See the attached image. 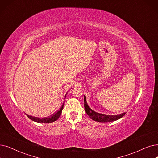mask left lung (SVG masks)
I'll return each mask as SVG.
<instances>
[{
  "label": "left lung",
  "mask_w": 158,
  "mask_h": 158,
  "mask_svg": "<svg viewBox=\"0 0 158 158\" xmlns=\"http://www.w3.org/2000/svg\"><path fill=\"white\" fill-rule=\"evenodd\" d=\"M84 108L87 114L88 115L91 119L93 121H95L100 123H108V122H112L117 121V120L122 118L125 114L126 113H123L122 114H120L118 115H104L102 113H99L95 112L94 111L92 110L89 106L87 105V101H86V97L84 95Z\"/></svg>",
  "instance_id": "obj_1"
}]
</instances>
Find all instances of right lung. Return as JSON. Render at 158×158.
I'll return each mask as SVG.
<instances>
[{"label":"right lung","instance_id":"1","mask_svg":"<svg viewBox=\"0 0 158 158\" xmlns=\"http://www.w3.org/2000/svg\"><path fill=\"white\" fill-rule=\"evenodd\" d=\"M66 96V95H65ZM64 103L62 104L61 108H60V110H58L57 112H56L54 114H52V115L48 116L47 117H45V118H39V117H32V116H30L28 115H27L28 117L32 120L33 121L37 122V123H52L56 121H57L58 119V118L60 117L61 114V111L63 108H64Z\"/></svg>","mask_w":158,"mask_h":158}]
</instances>
